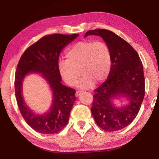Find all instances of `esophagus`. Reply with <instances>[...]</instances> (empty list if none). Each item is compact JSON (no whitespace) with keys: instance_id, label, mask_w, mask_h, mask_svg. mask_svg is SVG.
<instances>
[{"instance_id":"34e87169","label":"esophagus","mask_w":159,"mask_h":159,"mask_svg":"<svg viewBox=\"0 0 159 159\" xmlns=\"http://www.w3.org/2000/svg\"><path fill=\"white\" fill-rule=\"evenodd\" d=\"M82 93H83V91H81V90L77 91L76 93H75V96H77V97H78V96H79L80 94H81Z\"/></svg>"}]
</instances>
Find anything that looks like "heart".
Masks as SVG:
<instances>
[{
  "instance_id": "obj_1",
  "label": "heart",
  "mask_w": 159,
  "mask_h": 159,
  "mask_svg": "<svg viewBox=\"0 0 159 159\" xmlns=\"http://www.w3.org/2000/svg\"><path fill=\"white\" fill-rule=\"evenodd\" d=\"M66 60L58 63V70L66 83L75 85L80 77L81 88L92 87L94 81L100 83L106 79L111 68V53L103 41L84 40L72 45L66 53Z\"/></svg>"
}]
</instances>
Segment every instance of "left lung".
Returning <instances> with one entry per match:
<instances>
[{"label": "left lung", "instance_id": "8db88e82", "mask_svg": "<svg viewBox=\"0 0 159 159\" xmlns=\"http://www.w3.org/2000/svg\"><path fill=\"white\" fill-rule=\"evenodd\" d=\"M102 37L111 53V68L107 80L95 89L91 111L98 125L105 131H116L131 124L140 110L145 97V76L138 53L114 32L98 28L85 37ZM123 95L129 101L124 107L115 108L110 100Z\"/></svg>", "mask_w": 159, "mask_h": 159}]
</instances>
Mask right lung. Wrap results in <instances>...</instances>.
<instances>
[{"instance_id": "1", "label": "right lung", "mask_w": 159, "mask_h": 159, "mask_svg": "<svg viewBox=\"0 0 159 159\" xmlns=\"http://www.w3.org/2000/svg\"><path fill=\"white\" fill-rule=\"evenodd\" d=\"M77 36V34H52L44 36L28 47L18 61L14 80L18 109L28 125L40 133H57L68 123L71 110L75 101V90L61 84L58 60L62 49ZM32 72L42 73L49 81L53 91L52 107L42 114L33 113L22 98V81L28 73Z\"/></svg>"}]
</instances>
